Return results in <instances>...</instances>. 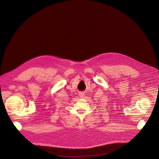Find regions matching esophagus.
<instances>
[{"label": "esophagus", "mask_w": 159, "mask_h": 159, "mask_svg": "<svg viewBox=\"0 0 159 159\" xmlns=\"http://www.w3.org/2000/svg\"><path fill=\"white\" fill-rule=\"evenodd\" d=\"M79 94H80V95H79L80 97L81 98H83V97H84V95H85V93H84V92H80Z\"/></svg>", "instance_id": "34e87169"}]
</instances>
